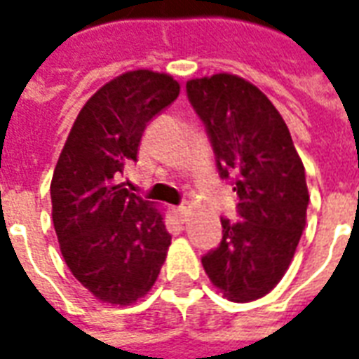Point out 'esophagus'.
<instances>
[{"mask_svg": "<svg viewBox=\"0 0 359 359\" xmlns=\"http://www.w3.org/2000/svg\"><path fill=\"white\" fill-rule=\"evenodd\" d=\"M175 213H177V219H179L180 223H184V221H187L188 210H187V208H184V205H179V208L175 210Z\"/></svg>", "mask_w": 359, "mask_h": 359, "instance_id": "34e87169", "label": "esophagus"}]
</instances>
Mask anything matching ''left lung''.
I'll use <instances>...</instances> for the list:
<instances>
[{
	"instance_id": "8db88e82",
	"label": "left lung",
	"mask_w": 359,
	"mask_h": 359,
	"mask_svg": "<svg viewBox=\"0 0 359 359\" xmlns=\"http://www.w3.org/2000/svg\"><path fill=\"white\" fill-rule=\"evenodd\" d=\"M187 95L219 177L238 196L241 221L221 217L223 238L202 257L203 269L229 300H257L283 278L306 226L304 165L280 113L254 84L221 73L187 82Z\"/></svg>"
}]
</instances>
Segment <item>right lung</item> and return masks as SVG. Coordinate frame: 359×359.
I'll list each match as a JSON object with an SVG mask.
<instances>
[{
	"label": "right lung",
	"mask_w": 359,
	"mask_h": 359,
	"mask_svg": "<svg viewBox=\"0 0 359 359\" xmlns=\"http://www.w3.org/2000/svg\"><path fill=\"white\" fill-rule=\"evenodd\" d=\"M169 74L130 71L90 97L74 121L51 179L61 254L97 300L128 306L156 283L171 244L163 215L121 177L138 161L142 134L179 97Z\"/></svg>",
	"instance_id": "obj_1"
}]
</instances>
